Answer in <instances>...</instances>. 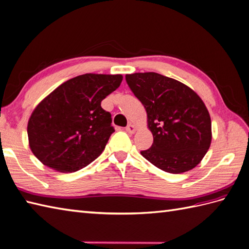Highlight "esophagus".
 Wrapping results in <instances>:
<instances>
[{
  "instance_id": "34e87169",
  "label": "esophagus",
  "mask_w": 249,
  "mask_h": 249,
  "mask_svg": "<svg viewBox=\"0 0 249 249\" xmlns=\"http://www.w3.org/2000/svg\"><path fill=\"white\" fill-rule=\"evenodd\" d=\"M135 130H136L135 125H133V124H129L128 125L125 126V132L129 133V134H133V133L135 132Z\"/></svg>"
}]
</instances>
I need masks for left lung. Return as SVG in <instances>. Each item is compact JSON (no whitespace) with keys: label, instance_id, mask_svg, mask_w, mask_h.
I'll return each instance as SVG.
<instances>
[{"label":"left lung","instance_id":"obj_1","mask_svg":"<svg viewBox=\"0 0 249 249\" xmlns=\"http://www.w3.org/2000/svg\"><path fill=\"white\" fill-rule=\"evenodd\" d=\"M125 81L147 111L153 134L151 148L141 154L165 172L195 168L211 143V119L203 100L184 83L153 71L125 75Z\"/></svg>","mask_w":249,"mask_h":249}]
</instances>
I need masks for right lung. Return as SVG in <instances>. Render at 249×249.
Instances as JSON below:
<instances>
[{"label":"right lung","instance_id":"1","mask_svg":"<svg viewBox=\"0 0 249 249\" xmlns=\"http://www.w3.org/2000/svg\"><path fill=\"white\" fill-rule=\"evenodd\" d=\"M121 81V75L84 74L42 100L27 125L35 156L60 172H75L95 160L115 132L111 114L101 107V101Z\"/></svg>","mask_w":249,"mask_h":249}]
</instances>
